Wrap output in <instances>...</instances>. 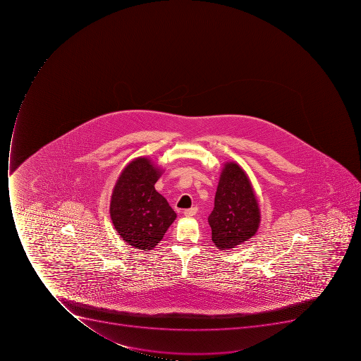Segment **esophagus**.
Instances as JSON below:
<instances>
[{"mask_svg":"<svg viewBox=\"0 0 361 361\" xmlns=\"http://www.w3.org/2000/svg\"><path fill=\"white\" fill-rule=\"evenodd\" d=\"M196 213H197V207H190V209H188V210L184 211L185 216H188V218H192V216H195Z\"/></svg>","mask_w":361,"mask_h":361,"instance_id":"34e87169","label":"esophagus"}]
</instances>
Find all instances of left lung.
Instances as JSON below:
<instances>
[{"instance_id":"obj_1","label":"left lung","mask_w":361,"mask_h":361,"mask_svg":"<svg viewBox=\"0 0 361 361\" xmlns=\"http://www.w3.org/2000/svg\"><path fill=\"white\" fill-rule=\"evenodd\" d=\"M207 220L212 230V242L222 250L243 244L259 229V203L247 173L238 164H224L214 197V207Z\"/></svg>"}]
</instances>
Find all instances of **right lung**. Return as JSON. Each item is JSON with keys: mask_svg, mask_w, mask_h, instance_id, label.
I'll list each match as a JSON object with an SVG mask.
<instances>
[{"mask_svg": "<svg viewBox=\"0 0 361 361\" xmlns=\"http://www.w3.org/2000/svg\"><path fill=\"white\" fill-rule=\"evenodd\" d=\"M161 173L149 158L139 157L123 169L114 186L109 209L114 227L137 250L156 247L177 216L154 188Z\"/></svg>", "mask_w": 361, "mask_h": 361, "instance_id": "1", "label": "right lung"}]
</instances>
